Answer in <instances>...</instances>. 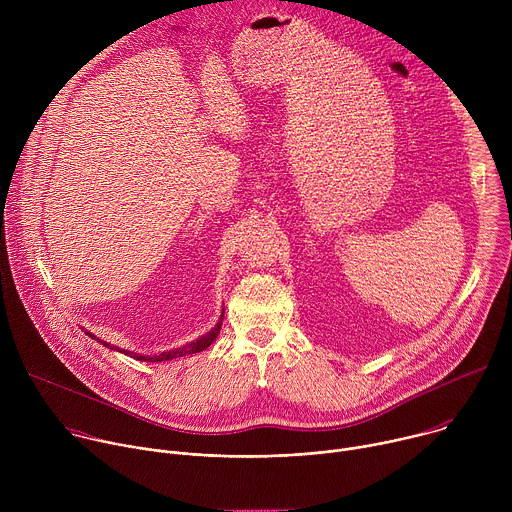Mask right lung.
Segmentation results:
<instances>
[{"label": "right lung", "mask_w": 512, "mask_h": 512, "mask_svg": "<svg viewBox=\"0 0 512 512\" xmlns=\"http://www.w3.org/2000/svg\"><path fill=\"white\" fill-rule=\"evenodd\" d=\"M223 316H225V308H223V312H221V318H218V322L214 324V328H210V330H208L206 334H202L200 338H196V340H192V342H188V344H184V346H180V348L164 350V352H160V354H152V356H150V354H139V352H133V350H123V348H119V346H111L109 342H105V340L97 338V336H95V334H91V332H85V334H89L93 340L101 342L103 346H107V348H111V350L123 352V354H127V356H133L135 360H141V362H164V360H172V358H180V356L196 354V352H202L204 348H208V346L212 344V340L218 336V332H221Z\"/></svg>", "instance_id": "obj_1"}]
</instances>
